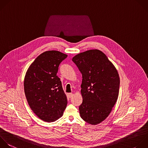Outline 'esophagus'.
I'll list each match as a JSON object with an SVG mask.
<instances>
[{"instance_id": "esophagus-1", "label": "esophagus", "mask_w": 148, "mask_h": 148, "mask_svg": "<svg viewBox=\"0 0 148 148\" xmlns=\"http://www.w3.org/2000/svg\"><path fill=\"white\" fill-rule=\"evenodd\" d=\"M73 94L72 93H69L68 94V97L69 98H72L73 97Z\"/></svg>"}]
</instances>
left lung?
I'll list each match as a JSON object with an SVG mask.
<instances>
[{"instance_id":"left-lung-1","label":"left lung","mask_w":148,"mask_h":148,"mask_svg":"<svg viewBox=\"0 0 148 148\" xmlns=\"http://www.w3.org/2000/svg\"><path fill=\"white\" fill-rule=\"evenodd\" d=\"M72 61L82 74L80 117L87 123L97 125L106 119L117 100L118 72L106 56L97 49L79 53Z\"/></svg>"}]
</instances>
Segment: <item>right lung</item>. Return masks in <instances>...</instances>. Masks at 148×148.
<instances>
[{"instance_id": "obj_1", "label": "right lung", "mask_w": 148, "mask_h": 148, "mask_svg": "<svg viewBox=\"0 0 148 148\" xmlns=\"http://www.w3.org/2000/svg\"><path fill=\"white\" fill-rule=\"evenodd\" d=\"M67 56L58 51H46L35 60L26 72L24 87L27 100L43 121H55L66 107V95L57 73L60 63Z\"/></svg>"}]
</instances>
